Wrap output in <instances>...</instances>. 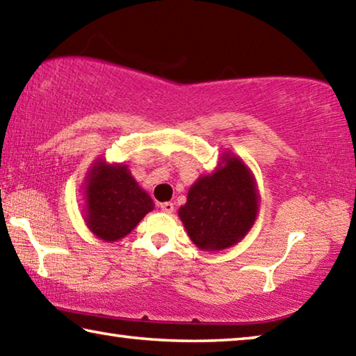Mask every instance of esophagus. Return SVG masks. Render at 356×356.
Wrapping results in <instances>:
<instances>
[{"mask_svg":"<svg viewBox=\"0 0 356 356\" xmlns=\"http://www.w3.org/2000/svg\"><path fill=\"white\" fill-rule=\"evenodd\" d=\"M160 209L163 210L165 213H172L174 212V204L172 202H163V204H160Z\"/></svg>","mask_w":356,"mask_h":356,"instance_id":"34e87169","label":"esophagus"}]
</instances>
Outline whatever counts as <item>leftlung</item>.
<instances>
[{
	"label": "left lung",
	"mask_w": 356,
	"mask_h": 356,
	"mask_svg": "<svg viewBox=\"0 0 356 356\" xmlns=\"http://www.w3.org/2000/svg\"><path fill=\"white\" fill-rule=\"evenodd\" d=\"M220 166L191 185L179 216L186 234L202 251H220L238 243L257 216L259 195L250 168L225 152Z\"/></svg>",
	"instance_id": "1"
}]
</instances>
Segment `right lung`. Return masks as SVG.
Segmentation results:
<instances>
[{"mask_svg": "<svg viewBox=\"0 0 356 356\" xmlns=\"http://www.w3.org/2000/svg\"><path fill=\"white\" fill-rule=\"evenodd\" d=\"M86 216L84 221L94 236L116 242L134 231L154 201L131 176L127 165H108L105 160L92 163L88 172Z\"/></svg>", "mask_w": 356, "mask_h": 356, "instance_id": "right-lung-1", "label": "right lung"}]
</instances>
